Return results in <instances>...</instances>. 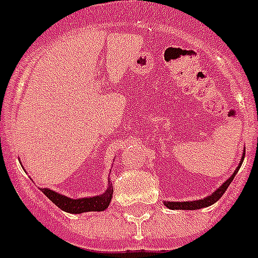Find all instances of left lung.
<instances>
[{"label":"left lung","instance_id":"obj_1","mask_svg":"<svg viewBox=\"0 0 258 258\" xmlns=\"http://www.w3.org/2000/svg\"><path fill=\"white\" fill-rule=\"evenodd\" d=\"M244 156H245V153H243V158H241V162L239 163V167L235 169V172L232 173V176H231V177H228V179L226 180L223 184H222V186H219V188H218L215 192H213V195H211V196L205 197L204 200H197V201L164 202V205H166L168 209H171V210H197V209L208 208V206H210V205L215 204V202H217L218 200L222 197V196H223V193L226 192V189L228 188V185H230L231 182H232L235 175H236L237 171H239V168H240V166H241V163H243Z\"/></svg>","mask_w":258,"mask_h":258}]
</instances>
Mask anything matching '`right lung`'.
Masks as SVG:
<instances>
[{
    "label": "right lung",
    "mask_w": 258,
    "mask_h": 258,
    "mask_svg": "<svg viewBox=\"0 0 258 258\" xmlns=\"http://www.w3.org/2000/svg\"><path fill=\"white\" fill-rule=\"evenodd\" d=\"M40 190L61 210L70 213V214H82V213H87V211L105 210L111 204L112 195H113V188L111 186V184L103 195L95 196V197L78 198V200L66 197V196L60 195V193L54 192L49 188H40Z\"/></svg>",
    "instance_id": "obj_1"
}]
</instances>
